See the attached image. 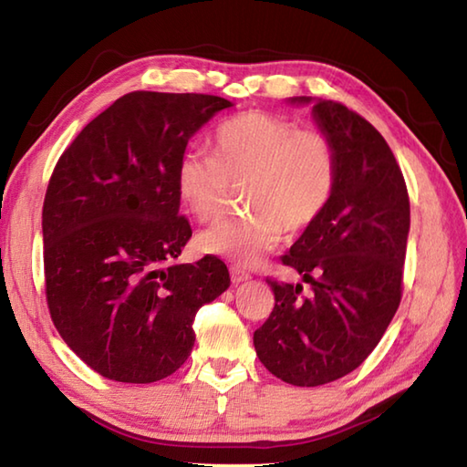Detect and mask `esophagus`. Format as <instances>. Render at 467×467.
Returning a JSON list of instances; mask_svg holds the SVG:
<instances>
[{
  "instance_id": "obj_1",
  "label": "esophagus",
  "mask_w": 467,
  "mask_h": 467,
  "mask_svg": "<svg viewBox=\"0 0 467 467\" xmlns=\"http://www.w3.org/2000/svg\"><path fill=\"white\" fill-rule=\"evenodd\" d=\"M230 275H232V282H234V284H242V282L252 278L250 272L237 268V265H232V268H230Z\"/></svg>"
}]
</instances>
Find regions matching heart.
I'll return each mask as SVG.
<instances>
[{
  "instance_id": "heart-1",
  "label": "heart",
  "mask_w": 467,
  "mask_h": 467,
  "mask_svg": "<svg viewBox=\"0 0 467 467\" xmlns=\"http://www.w3.org/2000/svg\"><path fill=\"white\" fill-rule=\"evenodd\" d=\"M213 155L187 150L175 169L181 202L199 222L222 213L230 185H245L250 215L223 220L197 237L205 254L254 264L325 213L337 189L338 159L332 140L317 129H298L268 112L235 114L217 125Z\"/></svg>"
}]
</instances>
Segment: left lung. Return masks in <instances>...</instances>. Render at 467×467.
I'll list each match as a JSON object with an SVG mask.
<instances>
[{
  "mask_svg": "<svg viewBox=\"0 0 467 467\" xmlns=\"http://www.w3.org/2000/svg\"><path fill=\"white\" fill-rule=\"evenodd\" d=\"M312 114L337 150V189L282 255L312 292L265 278L275 302L254 332L262 365L296 387L327 385L373 353L401 302L409 235L407 185L383 135L335 100L318 99Z\"/></svg>",
  "mask_w": 467,
  "mask_h": 467,
  "instance_id": "obj_1",
  "label": "left lung"
}]
</instances>
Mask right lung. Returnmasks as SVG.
<instances>
[{
  "label": "right lung",
  "instance_id": "add662e5",
  "mask_svg": "<svg viewBox=\"0 0 467 467\" xmlns=\"http://www.w3.org/2000/svg\"><path fill=\"white\" fill-rule=\"evenodd\" d=\"M230 100L129 92L64 150L42 209L46 302L84 363L119 383H155L192 355L193 320L230 286L205 255L173 264L192 225L175 169L189 139Z\"/></svg>",
  "mask_w": 467,
  "mask_h": 467
}]
</instances>
